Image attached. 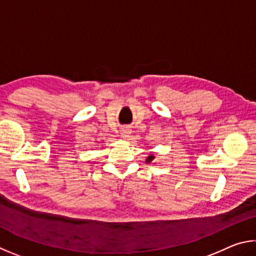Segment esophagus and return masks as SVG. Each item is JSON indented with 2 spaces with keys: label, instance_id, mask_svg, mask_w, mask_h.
<instances>
[{
  "label": "esophagus",
  "instance_id": "esophagus-1",
  "mask_svg": "<svg viewBox=\"0 0 256 256\" xmlns=\"http://www.w3.org/2000/svg\"><path fill=\"white\" fill-rule=\"evenodd\" d=\"M130 134H132V132L129 130L128 128H124L122 130H121V136H122L124 138H127L129 135H130Z\"/></svg>",
  "mask_w": 256,
  "mask_h": 256
}]
</instances>
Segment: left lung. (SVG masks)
Masks as SVG:
<instances>
[{
	"mask_svg": "<svg viewBox=\"0 0 256 256\" xmlns=\"http://www.w3.org/2000/svg\"><path fill=\"white\" fill-rule=\"evenodd\" d=\"M155 158V155H154V153H150L148 156H147V158H146V163H150L152 160H153Z\"/></svg>",
	"mask_w": 256,
	"mask_h": 256,
	"instance_id": "obj_1",
	"label": "left lung"
}]
</instances>
